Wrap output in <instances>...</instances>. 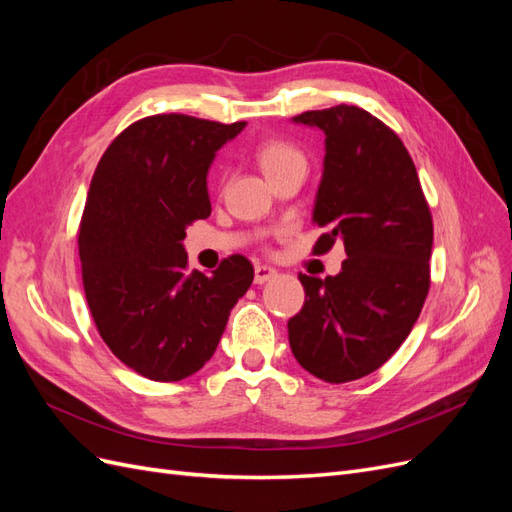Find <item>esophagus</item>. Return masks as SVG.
I'll use <instances>...</instances> for the list:
<instances>
[{
	"mask_svg": "<svg viewBox=\"0 0 512 512\" xmlns=\"http://www.w3.org/2000/svg\"><path fill=\"white\" fill-rule=\"evenodd\" d=\"M275 275H277V271L273 267H267V265H256L254 267V282L256 284H267V282L273 280Z\"/></svg>",
	"mask_w": 512,
	"mask_h": 512,
	"instance_id": "esophagus-1",
	"label": "esophagus"
}]
</instances>
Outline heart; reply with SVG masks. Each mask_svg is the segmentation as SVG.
Returning <instances> with one entry per match:
<instances>
[{
  "label": "heart",
  "mask_w": 512,
  "mask_h": 512,
  "mask_svg": "<svg viewBox=\"0 0 512 512\" xmlns=\"http://www.w3.org/2000/svg\"><path fill=\"white\" fill-rule=\"evenodd\" d=\"M256 160L262 168V173L267 175V179L277 177L292 166L305 164L303 153L286 141H267V143L258 145Z\"/></svg>",
  "instance_id": "1"
}]
</instances>
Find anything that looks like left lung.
I'll use <instances>...</instances> for the list:
<instances>
[{
    "mask_svg": "<svg viewBox=\"0 0 512 512\" xmlns=\"http://www.w3.org/2000/svg\"><path fill=\"white\" fill-rule=\"evenodd\" d=\"M292 121L324 132L312 220L327 232L314 254L339 239L348 258L324 280L299 275L305 303L288 320V342L309 374L342 384L389 361L421 314L431 213L408 149L374 115L339 104Z\"/></svg>",
    "mask_w": 512,
    "mask_h": 512,
    "instance_id": "left-lung-1",
    "label": "left lung"
}]
</instances>
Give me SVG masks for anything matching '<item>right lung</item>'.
<instances>
[{"label":"right lung","mask_w":512,"mask_h":512,"mask_svg":"<svg viewBox=\"0 0 512 512\" xmlns=\"http://www.w3.org/2000/svg\"><path fill=\"white\" fill-rule=\"evenodd\" d=\"M245 121L153 115L108 145L79 232L87 305L104 344L136 374L179 382L218 348L254 267L226 258L213 275L185 271V228L211 215L207 175Z\"/></svg>","instance_id":"add662e5"}]
</instances>
